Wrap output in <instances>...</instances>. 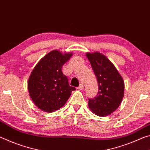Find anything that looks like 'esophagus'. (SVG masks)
<instances>
[{"label": "esophagus", "mask_w": 150, "mask_h": 150, "mask_svg": "<svg viewBox=\"0 0 150 150\" xmlns=\"http://www.w3.org/2000/svg\"><path fill=\"white\" fill-rule=\"evenodd\" d=\"M77 88H78V89H79V90L83 89V88H84V85H83V83H81L79 86V87H77Z\"/></svg>", "instance_id": "obj_1"}]
</instances>
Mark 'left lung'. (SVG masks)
Here are the masks:
<instances>
[{"label": "left lung", "mask_w": 150, "mask_h": 150, "mask_svg": "<svg viewBox=\"0 0 150 150\" xmlns=\"http://www.w3.org/2000/svg\"><path fill=\"white\" fill-rule=\"evenodd\" d=\"M87 57L96 77L98 91L88 98V107L96 115L106 116L118 108L124 96V83L112 63L99 52L87 53Z\"/></svg>", "instance_id": "left-lung-1"}]
</instances>
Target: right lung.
<instances>
[{
	"label": "right lung",
	"mask_w": 150,
	"mask_h": 150,
	"mask_svg": "<svg viewBox=\"0 0 150 150\" xmlns=\"http://www.w3.org/2000/svg\"><path fill=\"white\" fill-rule=\"evenodd\" d=\"M53 50L37 63L30 76L28 87L34 104L42 110L52 112L65 105L75 88L69 84L62 66L72 56Z\"/></svg>",
	"instance_id": "obj_1"
}]
</instances>
